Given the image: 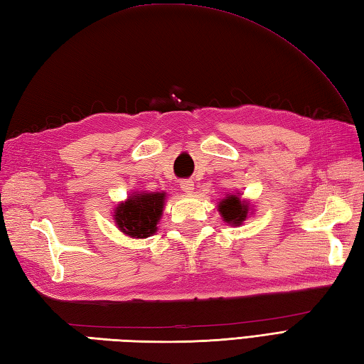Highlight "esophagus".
Here are the masks:
<instances>
[{
    "label": "esophagus",
    "instance_id": "esophagus-1",
    "mask_svg": "<svg viewBox=\"0 0 364 364\" xmlns=\"http://www.w3.org/2000/svg\"><path fill=\"white\" fill-rule=\"evenodd\" d=\"M181 191L186 192V194H192V192H194V181L191 180L181 181Z\"/></svg>",
    "mask_w": 364,
    "mask_h": 364
}]
</instances>
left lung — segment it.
<instances>
[{
	"label": "left lung",
	"instance_id": "obj_1",
	"mask_svg": "<svg viewBox=\"0 0 364 364\" xmlns=\"http://www.w3.org/2000/svg\"><path fill=\"white\" fill-rule=\"evenodd\" d=\"M218 210L222 215V219L225 220L228 225L239 227L242 225V222L247 219L250 211L249 202H244L239 196H227L219 203Z\"/></svg>",
	"mask_w": 364,
	"mask_h": 364
}]
</instances>
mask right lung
<instances>
[{
    "label": "right lung",
    "instance_id": "right-lung-1",
    "mask_svg": "<svg viewBox=\"0 0 364 364\" xmlns=\"http://www.w3.org/2000/svg\"><path fill=\"white\" fill-rule=\"evenodd\" d=\"M166 202V192H141L131 194L114 210V220L119 230L129 237L144 239L156 233L158 222Z\"/></svg>",
    "mask_w": 364,
    "mask_h": 364
}]
</instances>
